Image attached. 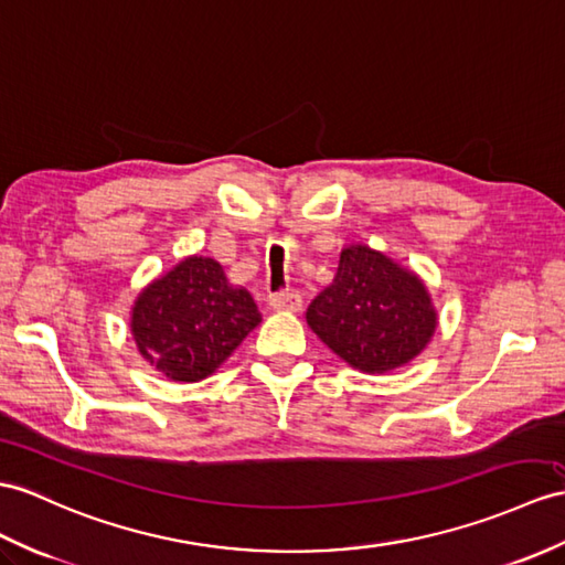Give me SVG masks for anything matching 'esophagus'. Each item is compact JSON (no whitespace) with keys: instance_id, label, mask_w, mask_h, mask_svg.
<instances>
[{"instance_id":"1","label":"esophagus","mask_w":565,"mask_h":565,"mask_svg":"<svg viewBox=\"0 0 565 565\" xmlns=\"http://www.w3.org/2000/svg\"><path fill=\"white\" fill-rule=\"evenodd\" d=\"M270 307L275 311H299L301 309V295L295 292V290L270 295Z\"/></svg>"}]
</instances>
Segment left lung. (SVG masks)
Wrapping results in <instances>:
<instances>
[{
    "label": "left lung",
    "instance_id": "1",
    "mask_svg": "<svg viewBox=\"0 0 565 565\" xmlns=\"http://www.w3.org/2000/svg\"><path fill=\"white\" fill-rule=\"evenodd\" d=\"M307 323L342 362L386 374L429 345L438 316L417 273L352 244L340 252L333 282L309 305Z\"/></svg>",
    "mask_w": 565,
    "mask_h": 565
}]
</instances>
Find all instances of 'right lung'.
<instances>
[{
    "instance_id": "right-lung-1",
    "label": "right lung",
    "mask_w": 565,
    "mask_h": 565,
    "mask_svg": "<svg viewBox=\"0 0 565 565\" xmlns=\"http://www.w3.org/2000/svg\"><path fill=\"white\" fill-rule=\"evenodd\" d=\"M258 323L254 297L230 285L209 256L179 260L131 307V335L143 360L184 383L211 376Z\"/></svg>"
}]
</instances>
